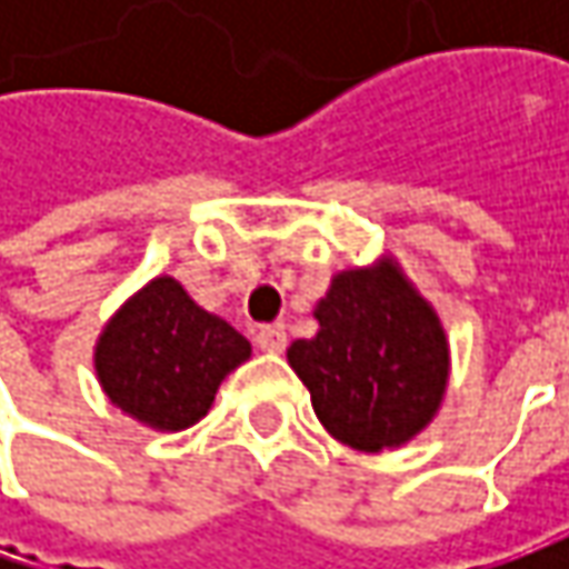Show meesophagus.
<instances>
[{
  "label": "esophagus",
  "mask_w": 569,
  "mask_h": 569,
  "mask_svg": "<svg viewBox=\"0 0 569 569\" xmlns=\"http://www.w3.org/2000/svg\"><path fill=\"white\" fill-rule=\"evenodd\" d=\"M256 345H259L262 351H269V355L284 351V345H288V332H284V326H281V322L259 326V329H256Z\"/></svg>",
  "instance_id": "obj_1"
}]
</instances>
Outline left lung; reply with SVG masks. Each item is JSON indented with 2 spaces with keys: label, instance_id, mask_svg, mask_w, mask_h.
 I'll use <instances>...</instances> for the list:
<instances>
[{
  "label": "left lung",
  "instance_id": "8db88e82",
  "mask_svg": "<svg viewBox=\"0 0 569 569\" xmlns=\"http://www.w3.org/2000/svg\"><path fill=\"white\" fill-rule=\"evenodd\" d=\"M313 317L319 332L297 339L288 363L336 440L380 452L433 421L449 380L447 332L396 259L336 274Z\"/></svg>",
  "mask_w": 569,
  "mask_h": 569
}]
</instances>
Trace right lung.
Segmentation results:
<instances>
[{"label": "right lung", "instance_id": "add662e5", "mask_svg": "<svg viewBox=\"0 0 569 569\" xmlns=\"http://www.w3.org/2000/svg\"><path fill=\"white\" fill-rule=\"evenodd\" d=\"M250 341L202 310L183 284L158 274L103 326L94 370L107 399L154 430H187L202 421Z\"/></svg>", "mask_w": 569, "mask_h": 569}]
</instances>
